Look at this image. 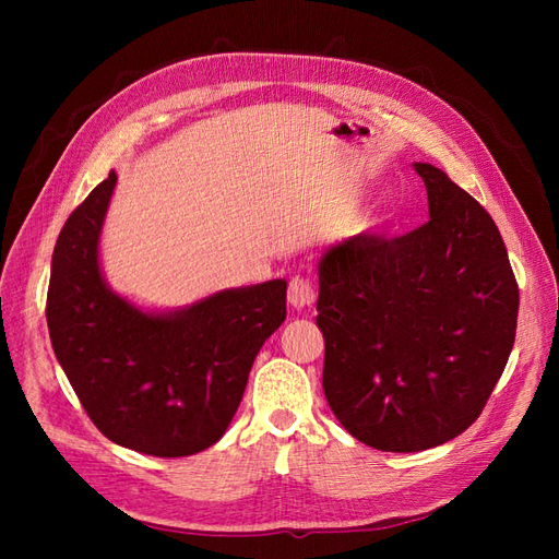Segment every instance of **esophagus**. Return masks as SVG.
I'll return each instance as SVG.
<instances>
[{"mask_svg": "<svg viewBox=\"0 0 559 559\" xmlns=\"http://www.w3.org/2000/svg\"><path fill=\"white\" fill-rule=\"evenodd\" d=\"M286 296H289V302L296 308V310H308L314 306V289H312V282L308 277L302 275H296L292 277L289 282V292H286Z\"/></svg>", "mask_w": 559, "mask_h": 559, "instance_id": "34e87169", "label": "esophagus"}]
</instances>
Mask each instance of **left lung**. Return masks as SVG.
<instances>
[{
	"mask_svg": "<svg viewBox=\"0 0 559 559\" xmlns=\"http://www.w3.org/2000/svg\"><path fill=\"white\" fill-rule=\"evenodd\" d=\"M429 222L361 233L319 263L324 394L357 441L419 452L483 413L515 343L520 292L492 216L443 170L415 163Z\"/></svg>",
	"mask_w": 559,
	"mask_h": 559,
	"instance_id": "left-lung-1",
	"label": "left lung"
}]
</instances>
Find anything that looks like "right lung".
I'll return each instance as SVG.
<instances>
[{
  "label": "right lung",
  "mask_w": 559,
  "mask_h": 559,
  "mask_svg": "<svg viewBox=\"0 0 559 559\" xmlns=\"http://www.w3.org/2000/svg\"><path fill=\"white\" fill-rule=\"evenodd\" d=\"M116 173L67 218L50 263L46 321L67 380L109 441L154 456L214 445L242 401L263 343L286 319V282L146 314L109 292L97 240Z\"/></svg>",
  "instance_id": "right-lung-1"
}]
</instances>
